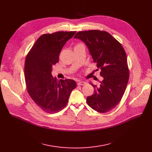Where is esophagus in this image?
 <instances>
[{"instance_id":"obj_1","label":"esophagus","mask_w":152,"mask_h":152,"mask_svg":"<svg viewBox=\"0 0 152 152\" xmlns=\"http://www.w3.org/2000/svg\"><path fill=\"white\" fill-rule=\"evenodd\" d=\"M77 85H84L85 84H86V83L84 81H79L77 82Z\"/></svg>"}]
</instances>
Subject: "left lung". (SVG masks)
Returning <instances> with one entry per match:
<instances>
[{
    "label": "left lung",
    "mask_w": 152,
    "mask_h": 152,
    "mask_svg": "<svg viewBox=\"0 0 152 152\" xmlns=\"http://www.w3.org/2000/svg\"><path fill=\"white\" fill-rule=\"evenodd\" d=\"M85 43L93 61L100 70L103 80L86 98L88 104L97 112L111 111L119 103L125 92L129 72L126 54L120 43L110 34L99 30L78 32L74 37Z\"/></svg>",
    "instance_id": "8db88e82"
}]
</instances>
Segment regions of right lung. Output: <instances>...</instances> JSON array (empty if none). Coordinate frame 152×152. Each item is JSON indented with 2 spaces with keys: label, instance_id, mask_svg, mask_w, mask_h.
Wrapping results in <instances>:
<instances>
[{
  "label": "right lung",
  "instance_id": "obj_1",
  "mask_svg": "<svg viewBox=\"0 0 152 152\" xmlns=\"http://www.w3.org/2000/svg\"><path fill=\"white\" fill-rule=\"evenodd\" d=\"M76 31H59L40 36L28 53L25 78L28 92L33 101L47 113H56L66 107L76 83L52 76V67L59 61V53Z\"/></svg>",
  "mask_w": 152,
  "mask_h": 152
}]
</instances>
